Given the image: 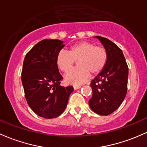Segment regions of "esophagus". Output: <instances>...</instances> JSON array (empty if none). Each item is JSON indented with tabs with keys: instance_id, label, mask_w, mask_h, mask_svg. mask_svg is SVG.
<instances>
[{
	"instance_id": "esophagus-1",
	"label": "esophagus",
	"mask_w": 147,
	"mask_h": 147,
	"mask_svg": "<svg viewBox=\"0 0 147 147\" xmlns=\"http://www.w3.org/2000/svg\"><path fill=\"white\" fill-rule=\"evenodd\" d=\"M80 87H81V86H80V85H74V86H73L74 89H75V90H76V89H80Z\"/></svg>"
}]
</instances>
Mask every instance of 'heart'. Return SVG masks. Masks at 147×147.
<instances>
[{
    "label": "heart",
    "mask_w": 147,
    "mask_h": 147,
    "mask_svg": "<svg viewBox=\"0 0 147 147\" xmlns=\"http://www.w3.org/2000/svg\"><path fill=\"white\" fill-rule=\"evenodd\" d=\"M107 61L106 49L89 41L74 44L69 49L68 53L61 51L56 58L57 65L65 73L69 72L78 61V68L71 71L65 78L67 83L74 84L84 82L91 74L96 75L101 72Z\"/></svg>",
    "instance_id": "1"
}]
</instances>
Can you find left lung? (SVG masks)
I'll return each instance as SVG.
<instances>
[{
  "label": "left lung",
  "mask_w": 147,
  "mask_h": 147,
  "mask_svg": "<svg viewBox=\"0 0 147 147\" xmlns=\"http://www.w3.org/2000/svg\"><path fill=\"white\" fill-rule=\"evenodd\" d=\"M108 53L104 69L91 82V109L101 115H110L118 109L127 90L128 66L122 50L108 38L96 36Z\"/></svg>",
  "instance_id": "1"
}]
</instances>
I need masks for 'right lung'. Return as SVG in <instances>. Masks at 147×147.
<instances>
[{"mask_svg": "<svg viewBox=\"0 0 147 147\" xmlns=\"http://www.w3.org/2000/svg\"><path fill=\"white\" fill-rule=\"evenodd\" d=\"M58 39H44L26 54L22 70V82L29 106L39 116L56 118L65 111L72 86L60 85L63 77L56 58L64 47Z\"/></svg>", "mask_w": 147, "mask_h": 147, "instance_id": "add662e5", "label": "right lung"}]
</instances>
